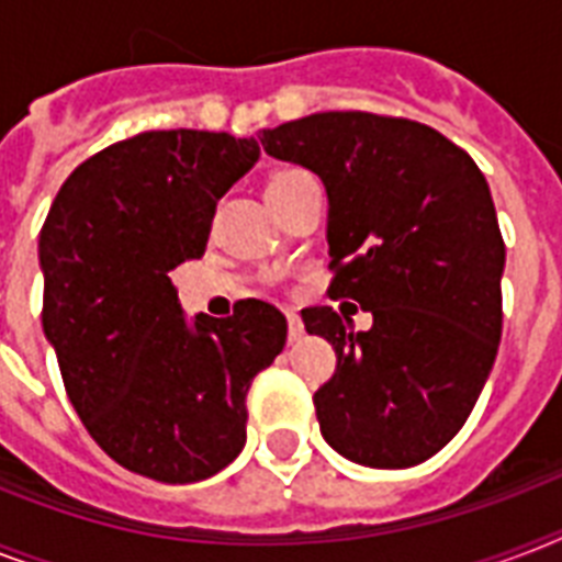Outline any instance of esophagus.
<instances>
[{"mask_svg": "<svg viewBox=\"0 0 562 562\" xmlns=\"http://www.w3.org/2000/svg\"><path fill=\"white\" fill-rule=\"evenodd\" d=\"M285 317H289V341H300V338H303V321H300V315L294 308H289Z\"/></svg>", "mask_w": 562, "mask_h": 562, "instance_id": "obj_1", "label": "esophagus"}]
</instances>
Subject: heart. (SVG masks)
Masks as SVG:
<instances>
[{
    "label": "heart",
    "mask_w": 562,
    "mask_h": 562,
    "mask_svg": "<svg viewBox=\"0 0 562 562\" xmlns=\"http://www.w3.org/2000/svg\"><path fill=\"white\" fill-rule=\"evenodd\" d=\"M297 175H303V171H297V169L280 171V175H273V178H271V183H268V187H277V183H285V180H291V178H297Z\"/></svg>",
    "instance_id": "obj_1"
}]
</instances>
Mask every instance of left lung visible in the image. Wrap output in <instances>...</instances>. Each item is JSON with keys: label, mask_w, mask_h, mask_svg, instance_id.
Returning a JSON list of instances; mask_svg holds the SVG:
<instances>
[{"label": "left lung", "mask_w": 562, "mask_h": 562, "mask_svg": "<svg viewBox=\"0 0 562 562\" xmlns=\"http://www.w3.org/2000/svg\"><path fill=\"white\" fill-rule=\"evenodd\" d=\"M277 160L329 194V294L373 315L368 333L333 306L303 308L335 347L315 391L326 443L364 467L428 461L475 408L502 338L505 238L470 154L435 127L361 110L262 131Z\"/></svg>", "instance_id": "obj_1"}]
</instances>
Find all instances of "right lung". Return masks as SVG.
<instances>
[{"mask_svg":"<svg viewBox=\"0 0 562 562\" xmlns=\"http://www.w3.org/2000/svg\"><path fill=\"white\" fill-rule=\"evenodd\" d=\"M259 160L256 139L148 131L92 154L40 229L43 333L90 437L125 470L189 484L236 461L247 391L285 347L265 300L224 321L180 312L169 273L201 259L218 198Z\"/></svg>","mask_w":562,"mask_h":562,"instance_id":"1","label":"right lung"}]
</instances>
